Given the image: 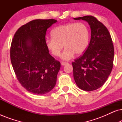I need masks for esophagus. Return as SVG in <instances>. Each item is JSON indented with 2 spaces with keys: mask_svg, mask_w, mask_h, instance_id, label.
Returning <instances> with one entry per match:
<instances>
[{
  "mask_svg": "<svg viewBox=\"0 0 122 122\" xmlns=\"http://www.w3.org/2000/svg\"><path fill=\"white\" fill-rule=\"evenodd\" d=\"M61 64L62 65V66H66V65L68 64V63L67 62H64V61H62V62L61 63Z\"/></svg>",
  "mask_w": 122,
  "mask_h": 122,
  "instance_id": "1",
  "label": "esophagus"
}]
</instances>
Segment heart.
<instances>
[{
  "instance_id": "b5f03b06",
  "label": "heart",
  "mask_w": 122,
  "mask_h": 122,
  "mask_svg": "<svg viewBox=\"0 0 122 122\" xmlns=\"http://www.w3.org/2000/svg\"><path fill=\"white\" fill-rule=\"evenodd\" d=\"M52 38L46 40V46L53 56L61 54L63 60L71 59L75 54L81 55L87 49L90 39V31L87 25L83 22L70 23L61 25L51 31Z\"/></svg>"
}]
</instances>
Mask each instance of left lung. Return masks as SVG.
I'll return each mask as SVG.
<instances>
[{
  "instance_id": "obj_1",
  "label": "left lung",
  "mask_w": 122,
  "mask_h": 122,
  "mask_svg": "<svg viewBox=\"0 0 122 122\" xmlns=\"http://www.w3.org/2000/svg\"><path fill=\"white\" fill-rule=\"evenodd\" d=\"M87 21L91 29L88 47L72 63L73 76L80 89L92 91L101 87L111 74L113 66L114 46L107 28L91 15L75 18Z\"/></svg>"
}]
</instances>
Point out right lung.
Instances as JSON below:
<instances>
[{"label": "right lung", "instance_id": "obj_1", "mask_svg": "<svg viewBox=\"0 0 122 122\" xmlns=\"http://www.w3.org/2000/svg\"><path fill=\"white\" fill-rule=\"evenodd\" d=\"M56 21L53 19L31 20L18 29L11 41L10 60L16 78L33 94H46L56 86L61 63L49 53L46 34Z\"/></svg>", "mask_w": 122, "mask_h": 122}]
</instances>
